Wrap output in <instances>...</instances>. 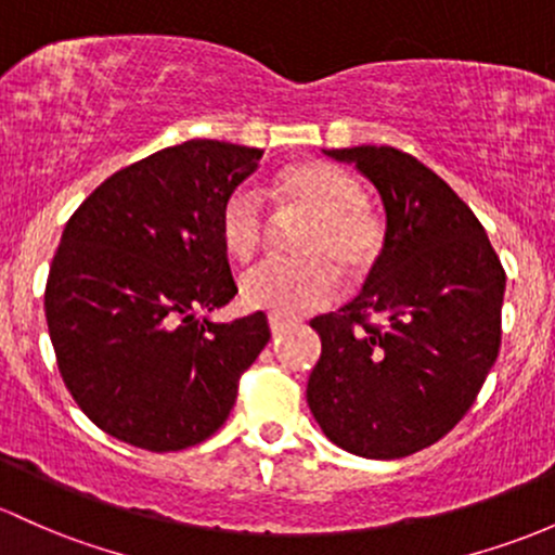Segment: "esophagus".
Returning a JSON list of instances; mask_svg holds the SVG:
<instances>
[{"instance_id":"obj_1","label":"esophagus","mask_w":555,"mask_h":555,"mask_svg":"<svg viewBox=\"0 0 555 555\" xmlns=\"http://www.w3.org/2000/svg\"><path fill=\"white\" fill-rule=\"evenodd\" d=\"M291 327V323L288 320H283V318H275V314H272L270 318V331H272V336H280V333H285Z\"/></svg>"}]
</instances>
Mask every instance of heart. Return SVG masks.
I'll list each match as a JSON object with an SVG mask.
<instances>
[{
	"mask_svg": "<svg viewBox=\"0 0 555 555\" xmlns=\"http://www.w3.org/2000/svg\"><path fill=\"white\" fill-rule=\"evenodd\" d=\"M283 204L309 217L296 241L301 259H267L243 272L241 296L251 309L275 318L318 312L336 294V270L347 278L367 272L384 248V230L365 204L357 177L325 160H304L280 175ZM270 230L264 198L237 184L219 208V237L235 259H251Z\"/></svg>",
	"mask_w": 555,
	"mask_h": 555,
	"instance_id": "b5f03b06",
	"label": "heart"
}]
</instances>
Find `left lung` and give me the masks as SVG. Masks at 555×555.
Here are the masks:
<instances>
[{
  "instance_id": "1",
  "label": "left lung",
  "mask_w": 555,
  "mask_h": 555,
  "mask_svg": "<svg viewBox=\"0 0 555 555\" xmlns=\"http://www.w3.org/2000/svg\"><path fill=\"white\" fill-rule=\"evenodd\" d=\"M378 188L386 237L360 296L312 327L323 354L307 402L331 442L395 461L461 423L503 336L505 270L442 177L389 145L325 151Z\"/></svg>"
}]
</instances>
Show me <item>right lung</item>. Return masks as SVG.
<instances>
[{"mask_svg":"<svg viewBox=\"0 0 555 555\" xmlns=\"http://www.w3.org/2000/svg\"><path fill=\"white\" fill-rule=\"evenodd\" d=\"M259 147L190 140L116 171L65 224L44 312L65 389L98 428L151 452L228 421L270 341L264 312L208 323L237 294L219 208Z\"/></svg>","mask_w":555,"mask_h":555,"instance_id":"obj_1","label":"right lung"}]
</instances>
